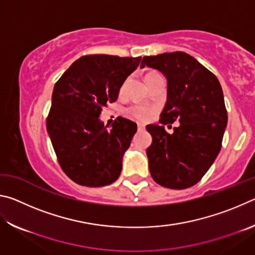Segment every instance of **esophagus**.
Here are the masks:
<instances>
[{"label": "esophagus", "mask_w": 255, "mask_h": 255, "mask_svg": "<svg viewBox=\"0 0 255 255\" xmlns=\"http://www.w3.org/2000/svg\"><path fill=\"white\" fill-rule=\"evenodd\" d=\"M137 129H138V130H144L145 126H144L143 124H138V125H137Z\"/></svg>", "instance_id": "esophagus-1"}]
</instances>
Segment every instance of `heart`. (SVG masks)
Wrapping results in <instances>:
<instances>
[{
	"label": "heart",
	"mask_w": 255,
	"mask_h": 255,
	"mask_svg": "<svg viewBox=\"0 0 255 255\" xmlns=\"http://www.w3.org/2000/svg\"><path fill=\"white\" fill-rule=\"evenodd\" d=\"M155 111H156V109L154 107L138 105L129 108L127 110V114L129 117L138 120V122H148L153 117Z\"/></svg>",
	"instance_id": "b5f03b06"
}]
</instances>
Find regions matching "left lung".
Here are the masks:
<instances>
[{
	"mask_svg": "<svg viewBox=\"0 0 255 255\" xmlns=\"http://www.w3.org/2000/svg\"><path fill=\"white\" fill-rule=\"evenodd\" d=\"M166 77L167 97L159 125H148L152 144L146 149L156 183L187 189L199 182L222 148L227 111L221 83L213 73L183 51L145 56L140 67ZM178 121L167 134L163 125Z\"/></svg>",
	"mask_w": 255,
	"mask_h": 255,
	"instance_id": "8db88e82",
	"label": "left lung"
}]
</instances>
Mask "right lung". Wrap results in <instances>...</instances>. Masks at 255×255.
I'll use <instances>...</instances> for the list:
<instances>
[{
	"label": "right lung",
	"instance_id": "right-lung-1",
	"mask_svg": "<svg viewBox=\"0 0 255 255\" xmlns=\"http://www.w3.org/2000/svg\"><path fill=\"white\" fill-rule=\"evenodd\" d=\"M140 59L83 56L56 82L46 127L60 167L77 184L103 187L119 178L137 125L118 117L107 128L99 117Z\"/></svg>",
	"mask_w": 255,
	"mask_h": 255
}]
</instances>
